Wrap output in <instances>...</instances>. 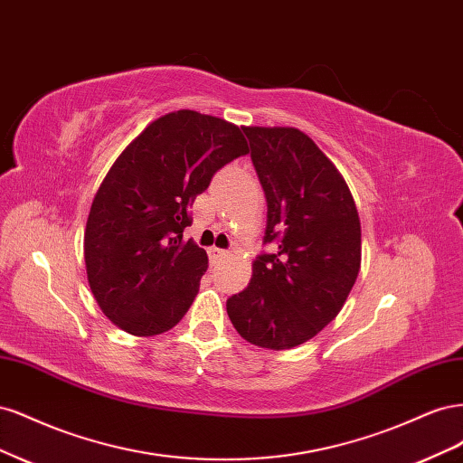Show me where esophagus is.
Masks as SVG:
<instances>
[{
  "label": "esophagus",
  "mask_w": 463,
  "mask_h": 463,
  "mask_svg": "<svg viewBox=\"0 0 463 463\" xmlns=\"http://www.w3.org/2000/svg\"><path fill=\"white\" fill-rule=\"evenodd\" d=\"M226 255H228V250H223V249H218V247L210 249V257L213 259H223Z\"/></svg>",
  "instance_id": "esophagus-1"
}]
</instances>
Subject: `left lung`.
Returning a JSON list of instances; mask_svg holds the SVG:
<instances>
[{
  "label": "left lung",
  "instance_id": "obj_1",
  "mask_svg": "<svg viewBox=\"0 0 463 463\" xmlns=\"http://www.w3.org/2000/svg\"><path fill=\"white\" fill-rule=\"evenodd\" d=\"M264 189V245L249 286L226 303L249 344L291 349L338 317L361 269L355 201L335 165L296 128H243Z\"/></svg>",
  "mask_w": 463,
  "mask_h": 463
}]
</instances>
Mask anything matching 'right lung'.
I'll list each match as a JSON object with an SVG mask.
<instances>
[{
    "mask_svg": "<svg viewBox=\"0 0 463 463\" xmlns=\"http://www.w3.org/2000/svg\"><path fill=\"white\" fill-rule=\"evenodd\" d=\"M249 152L226 119L179 109L152 121L109 167L85 230L89 284L102 313L133 335H156L184 318L208 269L184 240L197 194Z\"/></svg>",
    "mask_w": 463,
    "mask_h": 463,
    "instance_id": "add662e5",
    "label": "right lung"
}]
</instances>
